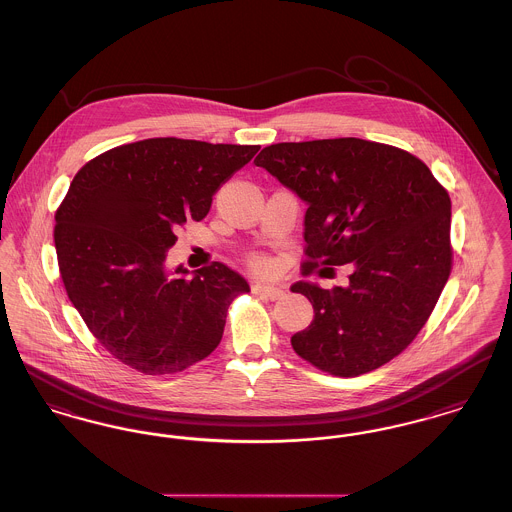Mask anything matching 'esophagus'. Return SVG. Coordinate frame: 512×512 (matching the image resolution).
<instances>
[{
  "label": "esophagus",
  "instance_id": "1",
  "mask_svg": "<svg viewBox=\"0 0 512 512\" xmlns=\"http://www.w3.org/2000/svg\"><path fill=\"white\" fill-rule=\"evenodd\" d=\"M252 289H254V293L264 295V297H268V299H272V301H277V299H281V297L285 295V289H283V287L270 285V283H256Z\"/></svg>",
  "mask_w": 512,
  "mask_h": 512
}]
</instances>
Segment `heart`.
<instances>
[{
	"label": "heart",
	"instance_id": "1",
	"mask_svg": "<svg viewBox=\"0 0 512 512\" xmlns=\"http://www.w3.org/2000/svg\"><path fill=\"white\" fill-rule=\"evenodd\" d=\"M254 266L260 268V270H264V268H268V262H266L264 258H256V260H254Z\"/></svg>",
	"mask_w": 512,
	"mask_h": 512
}]
</instances>
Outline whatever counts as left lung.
Masks as SVG:
<instances>
[{"label": "left lung", "instance_id": "1", "mask_svg": "<svg viewBox=\"0 0 512 512\" xmlns=\"http://www.w3.org/2000/svg\"><path fill=\"white\" fill-rule=\"evenodd\" d=\"M305 204V273L351 264L345 287L297 281L314 308L291 345L336 376L400 355L450 275V198L417 157L359 137L275 143L254 159Z\"/></svg>", "mask_w": 512, "mask_h": 512}]
</instances>
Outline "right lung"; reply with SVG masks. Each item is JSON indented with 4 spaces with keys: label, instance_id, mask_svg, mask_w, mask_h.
Returning a JSON list of instances; mask_svg holds the SVG:
<instances>
[{
    "label": "right lung",
    "instance_id": "right-lung-1",
    "mask_svg": "<svg viewBox=\"0 0 512 512\" xmlns=\"http://www.w3.org/2000/svg\"><path fill=\"white\" fill-rule=\"evenodd\" d=\"M260 145L153 137L120 145L75 174L54 242L71 305L124 365L172 375L223 338L229 305L250 287L221 262L167 268L174 231L202 221L215 192Z\"/></svg>",
    "mask_w": 512,
    "mask_h": 512
}]
</instances>
